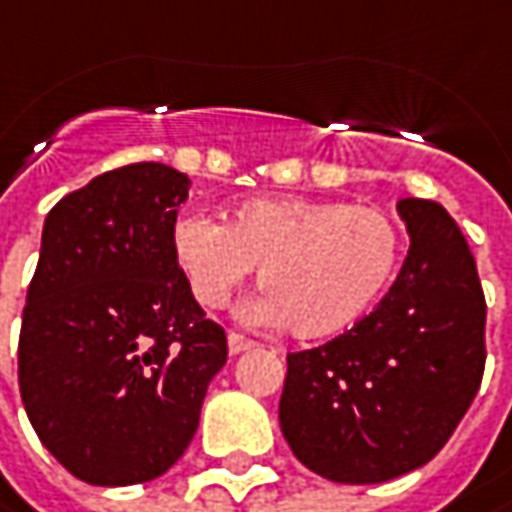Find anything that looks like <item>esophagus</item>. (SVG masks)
I'll return each mask as SVG.
<instances>
[{
    "label": "esophagus",
    "instance_id": "obj_1",
    "mask_svg": "<svg viewBox=\"0 0 512 512\" xmlns=\"http://www.w3.org/2000/svg\"><path fill=\"white\" fill-rule=\"evenodd\" d=\"M257 341L252 338H246L243 332H229V352L232 355H240V352H246V349H255Z\"/></svg>",
    "mask_w": 512,
    "mask_h": 512
}]
</instances>
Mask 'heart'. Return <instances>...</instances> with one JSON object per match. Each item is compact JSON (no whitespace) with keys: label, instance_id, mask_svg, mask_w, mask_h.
Segmentation results:
<instances>
[{"label":"heart","instance_id":"obj_1","mask_svg":"<svg viewBox=\"0 0 512 512\" xmlns=\"http://www.w3.org/2000/svg\"><path fill=\"white\" fill-rule=\"evenodd\" d=\"M171 249L203 306L220 309L260 266L257 312L300 338L341 332L381 300L401 263V232L378 206L252 200L226 220L183 214Z\"/></svg>","mask_w":512,"mask_h":512}]
</instances>
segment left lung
<instances>
[{
  "label": "left lung",
  "mask_w": 512,
  "mask_h": 512,
  "mask_svg": "<svg viewBox=\"0 0 512 512\" xmlns=\"http://www.w3.org/2000/svg\"><path fill=\"white\" fill-rule=\"evenodd\" d=\"M398 212L410 252L384 300L338 338L286 355L280 430L312 473L381 484L438 456L487 361L473 252L433 200Z\"/></svg>",
  "instance_id": "8db88e82"
}]
</instances>
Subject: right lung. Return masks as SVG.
<instances>
[{
  "label": "right lung",
  "mask_w": 512,
  "mask_h": 512,
  "mask_svg": "<svg viewBox=\"0 0 512 512\" xmlns=\"http://www.w3.org/2000/svg\"><path fill=\"white\" fill-rule=\"evenodd\" d=\"M186 197L177 168L131 163L45 217L22 309L19 392L39 441L79 481L163 476L226 364V332L194 300L171 249Z\"/></svg>",
  "instance_id": "add662e5"
}]
</instances>
